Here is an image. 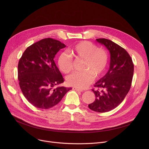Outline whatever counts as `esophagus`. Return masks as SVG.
Returning a JSON list of instances; mask_svg holds the SVG:
<instances>
[{"mask_svg":"<svg viewBox=\"0 0 149 149\" xmlns=\"http://www.w3.org/2000/svg\"><path fill=\"white\" fill-rule=\"evenodd\" d=\"M73 89L75 90V91H78V92H83V90H82V89H79V88H73Z\"/></svg>","mask_w":149,"mask_h":149,"instance_id":"obj_1","label":"esophagus"}]
</instances>
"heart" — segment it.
Segmentation results:
<instances>
[{
	"mask_svg": "<svg viewBox=\"0 0 149 149\" xmlns=\"http://www.w3.org/2000/svg\"><path fill=\"white\" fill-rule=\"evenodd\" d=\"M69 51L76 60H84L83 71L74 72L67 77L69 85L85 89L93 81L94 76L99 77L103 74L108 63V54L104 49L98 48L90 42L82 41L70 48ZM72 56L66 52L60 54L58 65L62 72L69 74L73 70L74 61Z\"/></svg>",
	"mask_w": 149,
	"mask_h": 149,
	"instance_id": "heart-1",
	"label": "heart"
}]
</instances>
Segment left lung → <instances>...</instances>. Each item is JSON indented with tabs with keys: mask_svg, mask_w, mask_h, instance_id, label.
Returning a JSON list of instances; mask_svg holds the SVG:
<instances>
[{
	"mask_svg": "<svg viewBox=\"0 0 149 149\" xmlns=\"http://www.w3.org/2000/svg\"><path fill=\"white\" fill-rule=\"evenodd\" d=\"M110 52V66L106 74L94 85L92 89L95 100L88 105L91 110L103 113L118 106L128 93L132 84L134 66L128 52L122 47L106 38H97Z\"/></svg>",
	"mask_w": 149,
	"mask_h": 149,
	"instance_id": "left-lung-1",
	"label": "left lung"
}]
</instances>
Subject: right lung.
Here are the masks:
<instances>
[{
    "label": "right lung",
    "instance_id": "right-lung-1",
    "mask_svg": "<svg viewBox=\"0 0 149 149\" xmlns=\"http://www.w3.org/2000/svg\"><path fill=\"white\" fill-rule=\"evenodd\" d=\"M66 45L51 38L42 39L26 49L18 64V79L23 95L39 109H49L57 104L72 89L55 88L64 79L54 58Z\"/></svg>",
    "mask_w": 149,
    "mask_h": 149
}]
</instances>
